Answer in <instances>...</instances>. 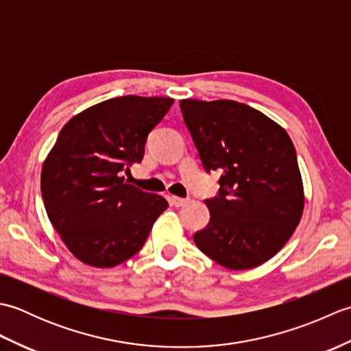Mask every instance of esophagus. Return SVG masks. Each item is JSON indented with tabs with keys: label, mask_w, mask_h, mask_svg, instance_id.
Returning <instances> with one entry per match:
<instances>
[{
	"label": "esophagus",
	"mask_w": 351,
	"mask_h": 351,
	"mask_svg": "<svg viewBox=\"0 0 351 351\" xmlns=\"http://www.w3.org/2000/svg\"><path fill=\"white\" fill-rule=\"evenodd\" d=\"M187 202H189V199H182V197H178V196H171V197H170V204L173 205L175 208L184 206Z\"/></svg>",
	"instance_id": "esophagus-1"
}]
</instances>
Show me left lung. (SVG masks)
Masks as SVG:
<instances>
[{
  "label": "left lung",
  "instance_id": "obj_1",
  "mask_svg": "<svg viewBox=\"0 0 351 351\" xmlns=\"http://www.w3.org/2000/svg\"><path fill=\"white\" fill-rule=\"evenodd\" d=\"M206 173H221L206 199L210 223L193 235L199 250L230 270H247L278 253L299 225L303 182L287 131L237 101L180 102Z\"/></svg>",
  "mask_w": 351,
  "mask_h": 351
}]
</instances>
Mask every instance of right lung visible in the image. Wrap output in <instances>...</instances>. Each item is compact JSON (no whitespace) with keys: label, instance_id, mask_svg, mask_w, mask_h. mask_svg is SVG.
I'll return each mask as SVG.
<instances>
[{"label":"right lung","instance_id":"right-lung-1","mask_svg":"<svg viewBox=\"0 0 351 351\" xmlns=\"http://www.w3.org/2000/svg\"><path fill=\"white\" fill-rule=\"evenodd\" d=\"M171 98L121 96L84 110L63 126L43 162L40 189L49 221L73 256L114 267L143 247L167 200L128 184L149 132Z\"/></svg>","mask_w":351,"mask_h":351}]
</instances>
